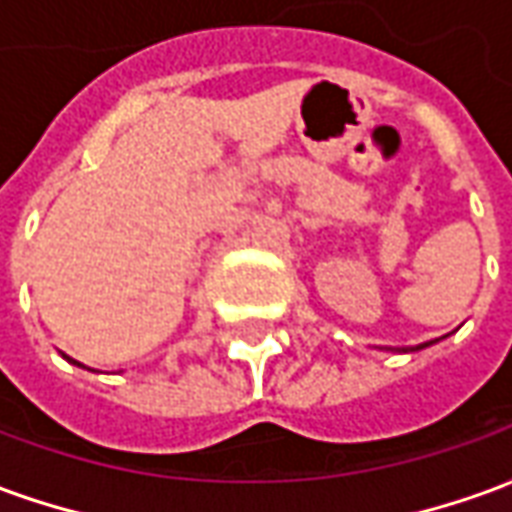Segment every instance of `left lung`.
I'll return each instance as SVG.
<instances>
[{
	"label": "left lung",
	"instance_id": "obj_1",
	"mask_svg": "<svg viewBox=\"0 0 512 512\" xmlns=\"http://www.w3.org/2000/svg\"><path fill=\"white\" fill-rule=\"evenodd\" d=\"M425 345H430V343H422V345H417V348H425ZM411 351H414V348H411Z\"/></svg>",
	"mask_w": 512,
	"mask_h": 512
}]
</instances>
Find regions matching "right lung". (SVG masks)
<instances>
[{"mask_svg":"<svg viewBox=\"0 0 512 512\" xmlns=\"http://www.w3.org/2000/svg\"><path fill=\"white\" fill-rule=\"evenodd\" d=\"M73 365H79V362H73Z\"/></svg>","mask_w":512,"mask_h":512,"instance_id":"add662e5","label":"right lung"}]
</instances>
